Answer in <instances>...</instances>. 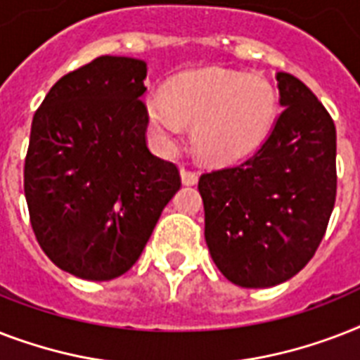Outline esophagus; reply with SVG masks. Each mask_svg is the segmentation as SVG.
I'll list each match as a JSON object with an SVG mask.
<instances>
[{
  "label": "esophagus",
  "mask_w": 360,
  "mask_h": 360,
  "mask_svg": "<svg viewBox=\"0 0 360 360\" xmlns=\"http://www.w3.org/2000/svg\"><path fill=\"white\" fill-rule=\"evenodd\" d=\"M181 181H183V185H196L198 174L194 169L181 168Z\"/></svg>",
  "instance_id": "1"
}]
</instances>
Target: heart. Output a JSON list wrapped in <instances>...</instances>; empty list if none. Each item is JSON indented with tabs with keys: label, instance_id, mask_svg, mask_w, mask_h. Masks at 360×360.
Returning a JSON list of instances; mask_svg holds the SVG:
<instances>
[{
	"label": "heart",
	"instance_id": "obj_1",
	"mask_svg": "<svg viewBox=\"0 0 360 360\" xmlns=\"http://www.w3.org/2000/svg\"><path fill=\"white\" fill-rule=\"evenodd\" d=\"M278 97L265 78L207 69L175 78L164 95L147 101V123L162 149L169 151L194 124L196 151L211 162L246 157L273 129Z\"/></svg>",
	"mask_w": 360,
	"mask_h": 360
}]
</instances>
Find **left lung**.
I'll return each mask as SVG.
<instances>
[{
  "instance_id": "8db88e82",
  "label": "left lung",
  "mask_w": 360,
  "mask_h": 360,
  "mask_svg": "<svg viewBox=\"0 0 360 360\" xmlns=\"http://www.w3.org/2000/svg\"><path fill=\"white\" fill-rule=\"evenodd\" d=\"M282 112L250 157L200 177L205 243L226 278L271 288L318 250L336 200V129L299 78L276 75Z\"/></svg>"
}]
</instances>
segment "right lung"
<instances>
[{
  "label": "right lung",
  "instance_id": "add662e5",
  "mask_svg": "<svg viewBox=\"0 0 360 360\" xmlns=\"http://www.w3.org/2000/svg\"><path fill=\"white\" fill-rule=\"evenodd\" d=\"M146 61L101 56L59 78L33 115L24 192L39 245L59 269L112 280L143 252L177 166L146 141Z\"/></svg>",
  "mask_w": 360,
  "mask_h": 360
}]
</instances>
